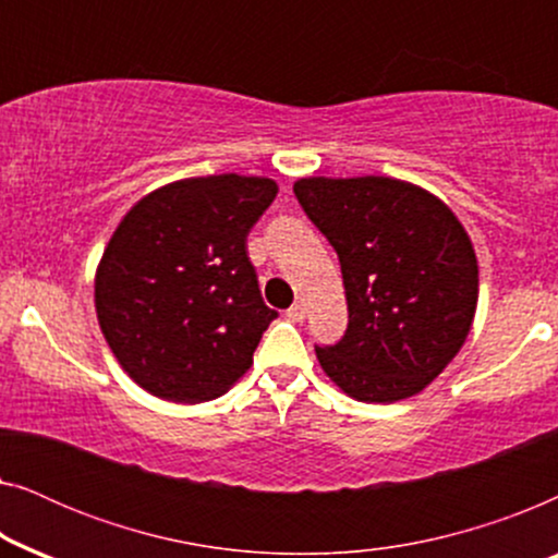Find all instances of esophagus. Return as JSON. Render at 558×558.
<instances>
[{"label":"esophagus","instance_id":"34e87169","mask_svg":"<svg viewBox=\"0 0 558 558\" xmlns=\"http://www.w3.org/2000/svg\"><path fill=\"white\" fill-rule=\"evenodd\" d=\"M304 315H307V307H304V302H294L292 307L287 310V317L292 319V323H302Z\"/></svg>","mask_w":558,"mask_h":558}]
</instances>
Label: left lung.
I'll return each instance as SVG.
<instances>
[{
  "mask_svg": "<svg viewBox=\"0 0 558 558\" xmlns=\"http://www.w3.org/2000/svg\"><path fill=\"white\" fill-rule=\"evenodd\" d=\"M302 210L340 258L348 330L315 345L348 396L393 403L460 353L477 307V258L445 203L391 178H304Z\"/></svg>",
  "mask_w": 558,
  "mask_h": 558,
  "instance_id": "1",
  "label": "left lung"
}]
</instances>
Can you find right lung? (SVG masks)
Here are the masks:
<instances>
[{
	"instance_id": "add662e5",
	"label": "right lung",
	"mask_w": 558,
	"mask_h": 558,
	"mask_svg": "<svg viewBox=\"0 0 558 558\" xmlns=\"http://www.w3.org/2000/svg\"><path fill=\"white\" fill-rule=\"evenodd\" d=\"M277 182L180 180L144 197L111 235L96 274L98 325L144 391L178 403L226 393L279 312L266 307L246 235Z\"/></svg>"
}]
</instances>
